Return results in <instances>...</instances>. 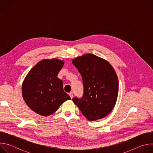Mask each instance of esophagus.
<instances>
[{"instance_id":"34e87169","label":"esophagus","mask_w":153,"mask_h":153,"mask_svg":"<svg viewBox=\"0 0 153 153\" xmlns=\"http://www.w3.org/2000/svg\"><path fill=\"white\" fill-rule=\"evenodd\" d=\"M69 95H70V97H71V99L73 97V92H70V93H69Z\"/></svg>"}]
</instances>
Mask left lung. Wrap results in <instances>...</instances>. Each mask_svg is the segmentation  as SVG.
<instances>
[{"mask_svg": "<svg viewBox=\"0 0 153 153\" xmlns=\"http://www.w3.org/2000/svg\"><path fill=\"white\" fill-rule=\"evenodd\" d=\"M72 63L81 74L83 85V96L72 100L88 120L105 117L112 111L118 96L119 82L114 68L92 54L78 57Z\"/></svg>", "mask_w": 153, "mask_h": 153, "instance_id": "8db88e82", "label": "left lung"}]
</instances>
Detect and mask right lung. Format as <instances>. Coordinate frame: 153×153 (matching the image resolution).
<instances>
[{"label":"right lung","mask_w":153,"mask_h":153,"mask_svg":"<svg viewBox=\"0 0 153 153\" xmlns=\"http://www.w3.org/2000/svg\"><path fill=\"white\" fill-rule=\"evenodd\" d=\"M63 63L56 59L42 60L26 76L22 87L23 98L37 114L48 116L65 101L71 99L63 91L62 80L57 77Z\"/></svg>","instance_id":"1"}]
</instances>
